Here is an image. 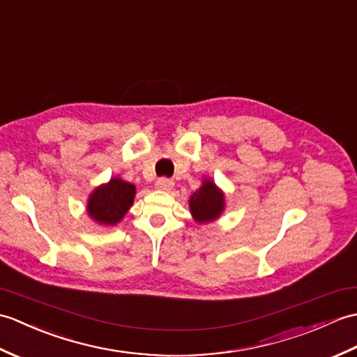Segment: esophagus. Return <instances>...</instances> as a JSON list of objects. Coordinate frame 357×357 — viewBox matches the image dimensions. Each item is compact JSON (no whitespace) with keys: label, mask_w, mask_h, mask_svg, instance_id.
<instances>
[{"label":"esophagus","mask_w":357,"mask_h":357,"mask_svg":"<svg viewBox=\"0 0 357 357\" xmlns=\"http://www.w3.org/2000/svg\"><path fill=\"white\" fill-rule=\"evenodd\" d=\"M155 188L162 189V191H171V189L174 188V181L171 178L160 177L155 181Z\"/></svg>","instance_id":"obj_1"}]
</instances>
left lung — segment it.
Here are the masks:
<instances>
[{
  "label": "left lung",
  "instance_id": "obj_1",
  "mask_svg": "<svg viewBox=\"0 0 357 357\" xmlns=\"http://www.w3.org/2000/svg\"><path fill=\"white\" fill-rule=\"evenodd\" d=\"M189 208H191L194 218L200 221V223H203V221H212L223 211L225 197L218 191L217 186L213 185V181L204 180L199 191L191 195Z\"/></svg>",
  "mask_w": 357,
  "mask_h": 357
}]
</instances>
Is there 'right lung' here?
I'll return each instance as SVG.
<instances>
[{
    "instance_id": "obj_1",
    "label": "right lung",
    "mask_w": 357,
    "mask_h": 357,
    "mask_svg": "<svg viewBox=\"0 0 357 357\" xmlns=\"http://www.w3.org/2000/svg\"><path fill=\"white\" fill-rule=\"evenodd\" d=\"M136 188L121 178H112L109 183L98 188L90 195L89 215L100 225L113 226L123 218L132 204Z\"/></svg>"
}]
</instances>
